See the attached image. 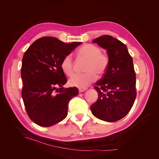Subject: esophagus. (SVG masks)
<instances>
[{
  "label": "esophagus",
  "mask_w": 159,
  "mask_h": 159,
  "mask_svg": "<svg viewBox=\"0 0 159 159\" xmlns=\"http://www.w3.org/2000/svg\"><path fill=\"white\" fill-rule=\"evenodd\" d=\"M86 89H87V88H79V92H80V93H81V92H83V91H85Z\"/></svg>",
  "instance_id": "obj_1"
}]
</instances>
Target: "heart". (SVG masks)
<instances>
[{"mask_svg":"<svg viewBox=\"0 0 159 159\" xmlns=\"http://www.w3.org/2000/svg\"><path fill=\"white\" fill-rule=\"evenodd\" d=\"M78 54L88 60L83 74H75L69 80L70 85L80 88H85L97 79L98 74L102 76L106 71L109 59L108 56L101 52L99 46L93 44H85L80 48ZM61 68L64 73L71 76L74 74V61L71 54L66 55L61 62Z\"/></svg>","mask_w":159,"mask_h":159,"instance_id":"1","label":"heart"}]
</instances>
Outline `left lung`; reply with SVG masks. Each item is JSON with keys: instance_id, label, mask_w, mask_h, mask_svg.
Instances as JSON below:
<instances>
[{"instance_id": "left-lung-1", "label": "left lung", "mask_w": 159, "mask_h": 159, "mask_svg": "<svg viewBox=\"0 0 159 159\" xmlns=\"http://www.w3.org/2000/svg\"><path fill=\"white\" fill-rule=\"evenodd\" d=\"M93 42L107 50L109 62L102 78L95 83L98 99L91 111L103 121H117L129 112L137 96L132 57L126 45L111 36H101Z\"/></svg>"}]
</instances>
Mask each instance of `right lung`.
I'll return each mask as SVG.
<instances>
[{
    "instance_id": "add662e5",
    "label": "right lung",
    "mask_w": 159,
    "mask_h": 159,
    "mask_svg": "<svg viewBox=\"0 0 159 159\" xmlns=\"http://www.w3.org/2000/svg\"><path fill=\"white\" fill-rule=\"evenodd\" d=\"M81 42L66 44L45 36L36 40L23 56L22 97L27 114L36 124L50 127L64 119L77 88H64L67 78L61 68L64 57Z\"/></svg>"
}]
</instances>
